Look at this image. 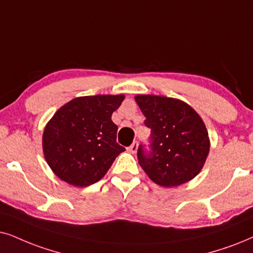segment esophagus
I'll use <instances>...</instances> for the list:
<instances>
[{
	"label": "esophagus",
	"instance_id": "34e87169",
	"mask_svg": "<svg viewBox=\"0 0 253 253\" xmlns=\"http://www.w3.org/2000/svg\"><path fill=\"white\" fill-rule=\"evenodd\" d=\"M127 150H128L129 153H132V154H134V153H136V150H137V142H133L132 145H130L128 148H127Z\"/></svg>",
	"mask_w": 253,
	"mask_h": 253
}]
</instances>
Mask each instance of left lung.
<instances>
[{
	"label": "left lung",
	"mask_w": 253,
	"mask_h": 253,
	"mask_svg": "<svg viewBox=\"0 0 253 253\" xmlns=\"http://www.w3.org/2000/svg\"><path fill=\"white\" fill-rule=\"evenodd\" d=\"M135 101L150 128L149 149L137 148L139 165L150 180L176 187L194 178L209 154L203 120L189 105L174 98L136 95Z\"/></svg>",
	"instance_id": "8db88e82"
}]
</instances>
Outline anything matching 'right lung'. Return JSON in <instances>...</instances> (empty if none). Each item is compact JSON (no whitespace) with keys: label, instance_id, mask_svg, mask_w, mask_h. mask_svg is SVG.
Wrapping results in <instances>:
<instances>
[{"label":"right lung","instance_id":"obj_1","mask_svg":"<svg viewBox=\"0 0 253 253\" xmlns=\"http://www.w3.org/2000/svg\"><path fill=\"white\" fill-rule=\"evenodd\" d=\"M124 98L123 94L76 98L51 118L43 133V152L60 180L87 187L104 177L125 150L117 142L118 126L111 119Z\"/></svg>","mask_w":253,"mask_h":253}]
</instances>
